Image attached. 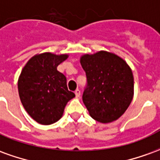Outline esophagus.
<instances>
[{
    "label": "esophagus",
    "mask_w": 160,
    "mask_h": 160,
    "mask_svg": "<svg viewBox=\"0 0 160 160\" xmlns=\"http://www.w3.org/2000/svg\"><path fill=\"white\" fill-rule=\"evenodd\" d=\"M74 93H75V96H76V98H79L80 96V91L79 90V89H76V90H75V92H74Z\"/></svg>",
    "instance_id": "1"
}]
</instances>
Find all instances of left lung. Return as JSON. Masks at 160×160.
Returning <instances> with one entry per match:
<instances>
[{
    "label": "left lung",
    "mask_w": 160,
    "mask_h": 160,
    "mask_svg": "<svg viewBox=\"0 0 160 160\" xmlns=\"http://www.w3.org/2000/svg\"><path fill=\"white\" fill-rule=\"evenodd\" d=\"M87 87L82 96L92 118L102 123L118 120L134 96V77L127 62L116 54L101 50L80 57Z\"/></svg>",
    "instance_id": "8db88e82"
}]
</instances>
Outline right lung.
<instances>
[{"label": "right lung", "mask_w": 160, "mask_h": 160, "mask_svg": "<svg viewBox=\"0 0 160 160\" xmlns=\"http://www.w3.org/2000/svg\"><path fill=\"white\" fill-rule=\"evenodd\" d=\"M68 55L45 52L32 56L18 80L20 101L30 117L42 125L56 122L62 117L67 103L75 97L67 87V79L57 70Z\"/></svg>", "instance_id": "add662e5"}]
</instances>
